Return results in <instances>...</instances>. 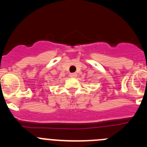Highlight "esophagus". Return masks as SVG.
Masks as SVG:
<instances>
[{
	"mask_svg": "<svg viewBox=\"0 0 147 147\" xmlns=\"http://www.w3.org/2000/svg\"><path fill=\"white\" fill-rule=\"evenodd\" d=\"M76 76H77V74H76V73H73V74H70V76L72 78L76 77Z\"/></svg>",
	"mask_w": 147,
	"mask_h": 147,
	"instance_id": "obj_1",
	"label": "esophagus"
}]
</instances>
